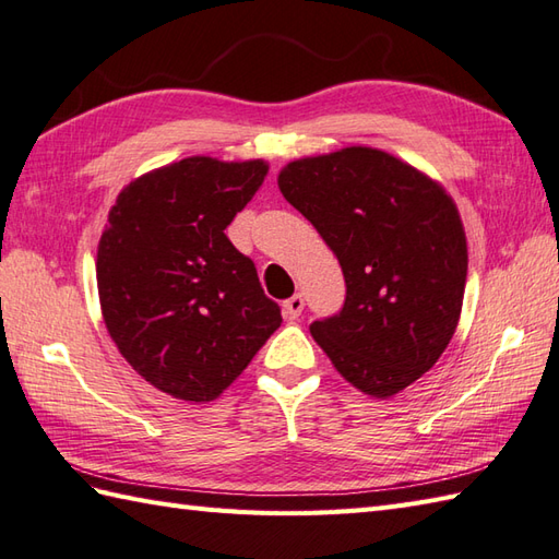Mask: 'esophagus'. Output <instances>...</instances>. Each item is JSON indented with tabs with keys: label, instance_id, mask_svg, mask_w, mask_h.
I'll list each match as a JSON object with an SVG mask.
<instances>
[{
	"label": "esophagus",
	"instance_id": "esophagus-1",
	"mask_svg": "<svg viewBox=\"0 0 559 559\" xmlns=\"http://www.w3.org/2000/svg\"><path fill=\"white\" fill-rule=\"evenodd\" d=\"M282 308H284V316H287L289 320H296L301 316V311H304V299H301V294H294L292 299H287L282 304Z\"/></svg>",
	"mask_w": 559,
	"mask_h": 559
}]
</instances>
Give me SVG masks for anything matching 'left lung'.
I'll use <instances>...</instances> for the list:
<instances>
[{"mask_svg":"<svg viewBox=\"0 0 559 559\" xmlns=\"http://www.w3.org/2000/svg\"><path fill=\"white\" fill-rule=\"evenodd\" d=\"M280 191L337 255L346 299L316 320L332 366L378 400L436 366L462 313L466 234L448 191L376 147L294 159Z\"/></svg>","mask_w":559,"mask_h":559,"instance_id":"obj_1","label":"left lung"}]
</instances>
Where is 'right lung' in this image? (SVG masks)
<instances>
[{
	"label": "right lung",
	"mask_w": 559,
	"mask_h": 559,
	"mask_svg": "<svg viewBox=\"0 0 559 559\" xmlns=\"http://www.w3.org/2000/svg\"><path fill=\"white\" fill-rule=\"evenodd\" d=\"M265 175L263 159L186 157L131 181L109 210L95 265L107 332L177 400H217L282 322L225 234Z\"/></svg>",
	"instance_id": "right-lung-1"
}]
</instances>
